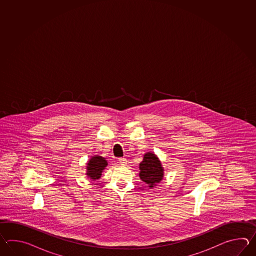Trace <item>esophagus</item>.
<instances>
[{"mask_svg":"<svg viewBox=\"0 0 256 256\" xmlns=\"http://www.w3.org/2000/svg\"><path fill=\"white\" fill-rule=\"evenodd\" d=\"M119 163H120V164H124V166L126 164H127V160H126V158H119Z\"/></svg>","mask_w":256,"mask_h":256,"instance_id":"1","label":"esophagus"}]
</instances>
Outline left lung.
Segmentation results:
<instances>
[{
  "label": "left lung",
  "instance_id": "8db88e82",
  "mask_svg": "<svg viewBox=\"0 0 256 256\" xmlns=\"http://www.w3.org/2000/svg\"><path fill=\"white\" fill-rule=\"evenodd\" d=\"M139 169L140 180L151 190L163 180L164 169L154 152H147L144 154L142 161L139 164Z\"/></svg>",
  "mask_w": 256,
  "mask_h": 256
}]
</instances>
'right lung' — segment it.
<instances>
[{"label": "right lung", "instance_id": "right-lung-1", "mask_svg": "<svg viewBox=\"0 0 256 256\" xmlns=\"http://www.w3.org/2000/svg\"><path fill=\"white\" fill-rule=\"evenodd\" d=\"M86 176L92 181L100 180L105 168L108 166L106 158L100 156H94L88 159L86 164Z\"/></svg>", "mask_w": 256, "mask_h": 256}]
</instances>
